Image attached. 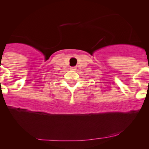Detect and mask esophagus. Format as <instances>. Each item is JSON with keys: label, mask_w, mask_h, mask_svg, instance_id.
<instances>
[{"label": "esophagus", "mask_w": 149, "mask_h": 149, "mask_svg": "<svg viewBox=\"0 0 149 149\" xmlns=\"http://www.w3.org/2000/svg\"><path fill=\"white\" fill-rule=\"evenodd\" d=\"M70 69V70H76V67H71Z\"/></svg>", "instance_id": "obj_1"}]
</instances>
